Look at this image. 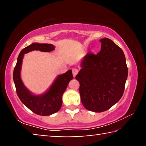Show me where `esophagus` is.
Instances as JSON below:
<instances>
[{
	"label": "esophagus",
	"mask_w": 146,
	"mask_h": 146,
	"mask_svg": "<svg viewBox=\"0 0 146 146\" xmlns=\"http://www.w3.org/2000/svg\"><path fill=\"white\" fill-rule=\"evenodd\" d=\"M78 72V70L76 68H73L72 69V73H73V75L74 77H75V76L77 75V73Z\"/></svg>",
	"instance_id": "obj_1"
}]
</instances>
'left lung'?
Masks as SVG:
<instances>
[{
  "mask_svg": "<svg viewBox=\"0 0 146 146\" xmlns=\"http://www.w3.org/2000/svg\"><path fill=\"white\" fill-rule=\"evenodd\" d=\"M97 55L88 53L81 62L82 69L76 75L84 108L93 112H103L122 97L128 70L122 49L110 38L100 40Z\"/></svg>",
  "mask_w": 146,
  "mask_h": 146,
  "instance_id": "8db88e82",
  "label": "left lung"
}]
</instances>
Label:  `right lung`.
Here are the masks:
<instances>
[{"label":"right lung","mask_w":146,"mask_h":146,"mask_svg":"<svg viewBox=\"0 0 146 146\" xmlns=\"http://www.w3.org/2000/svg\"><path fill=\"white\" fill-rule=\"evenodd\" d=\"M55 49V46L51 44L33 43L26 47L21 51L13 71V81L15 85L17 94L20 100L36 115L49 116L60 110L62 104L63 93L68 87L69 82L73 79L72 71L58 75L53 84L45 93L40 95L32 94L24 85L21 78L22 62L25 53L34 50L49 52Z\"/></svg>","instance_id":"add662e5"}]
</instances>
